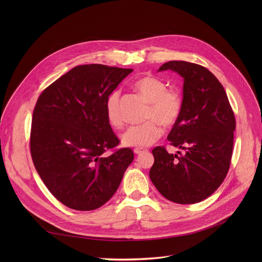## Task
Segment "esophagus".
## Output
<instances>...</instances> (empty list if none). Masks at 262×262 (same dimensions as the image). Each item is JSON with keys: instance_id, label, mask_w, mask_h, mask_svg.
I'll return each instance as SVG.
<instances>
[{"instance_id": "1", "label": "esophagus", "mask_w": 262, "mask_h": 262, "mask_svg": "<svg viewBox=\"0 0 262 262\" xmlns=\"http://www.w3.org/2000/svg\"><path fill=\"white\" fill-rule=\"evenodd\" d=\"M134 152H135V154H136V155H141V154H143V153H145V152H146V149H144V148H140V147H137V148H135V149H134Z\"/></svg>"}]
</instances>
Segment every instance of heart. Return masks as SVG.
<instances>
[{
	"instance_id": "b5f03b06",
	"label": "heart",
	"mask_w": 262,
	"mask_h": 262,
	"mask_svg": "<svg viewBox=\"0 0 262 262\" xmlns=\"http://www.w3.org/2000/svg\"><path fill=\"white\" fill-rule=\"evenodd\" d=\"M135 88L149 102L146 119L152 120L140 125L128 127L122 135V143L130 147H146L157 141L161 135V125L170 127L182 112L183 100L180 92L168 89L163 80L155 76H144L136 80ZM106 114L110 125L121 128L124 118L120 107V93L113 92L106 104Z\"/></svg>"
}]
</instances>
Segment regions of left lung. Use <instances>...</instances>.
<instances>
[{
    "mask_svg": "<svg viewBox=\"0 0 262 262\" xmlns=\"http://www.w3.org/2000/svg\"><path fill=\"white\" fill-rule=\"evenodd\" d=\"M171 70L184 79L183 106L168 139L185 153L157 146L149 178L160 193L177 204H195L210 196L224 181L232 155L236 120L221 82L207 69L172 60Z\"/></svg>",
    "mask_w": 262,
    "mask_h": 262,
    "instance_id": "obj_1",
    "label": "left lung"
}]
</instances>
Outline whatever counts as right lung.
I'll return each mask as SVG.
<instances>
[{
	"instance_id": "obj_1",
	"label": "right lung",
	"mask_w": 262,
	"mask_h": 262,
	"mask_svg": "<svg viewBox=\"0 0 262 262\" xmlns=\"http://www.w3.org/2000/svg\"><path fill=\"white\" fill-rule=\"evenodd\" d=\"M133 69L82 64L55 80L36 103L31 132L35 168L51 193L67 207H101L118 190L134 160L119 144L106 114L109 95Z\"/></svg>"
}]
</instances>
